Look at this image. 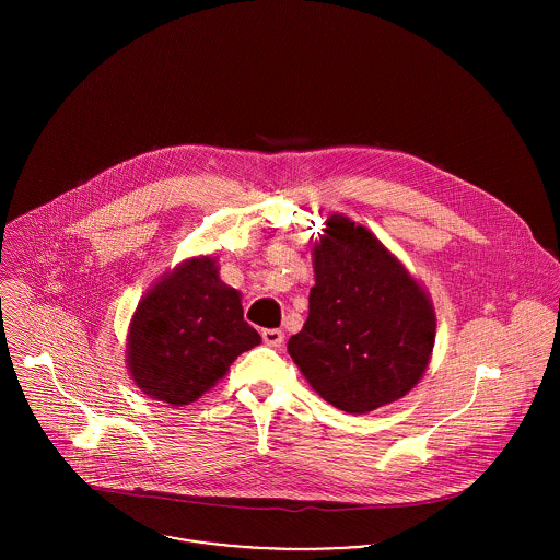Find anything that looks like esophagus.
Segmentation results:
<instances>
[{"label":"esophagus","instance_id":"1","mask_svg":"<svg viewBox=\"0 0 560 560\" xmlns=\"http://www.w3.org/2000/svg\"><path fill=\"white\" fill-rule=\"evenodd\" d=\"M262 340L269 347H280L284 342V334H282V329L269 327V329H262Z\"/></svg>","mask_w":560,"mask_h":560}]
</instances>
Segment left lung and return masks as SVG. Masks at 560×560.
I'll return each instance as SVG.
<instances>
[{"label": "left lung", "mask_w": 560, "mask_h": 560, "mask_svg": "<svg viewBox=\"0 0 560 560\" xmlns=\"http://www.w3.org/2000/svg\"><path fill=\"white\" fill-rule=\"evenodd\" d=\"M313 254L311 311L289 355L342 411L358 416L405 397L435 342L427 293L382 241L342 215L327 220Z\"/></svg>", "instance_id": "8db88e82"}]
</instances>
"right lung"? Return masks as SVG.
<instances>
[{"label":"right lung","instance_id":"obj_1","mask_svg":"<svg viewBox=\"0 0 560 560\" xmlns=\"http://www.w3.org/2000/svg\"><path fill=\"white\" fill-rule=\"evenodd\" d=\"M258 342V331L243 320L240 293L220 280L215 260L191 258L138 304L129 329V371L149 397L187 405Z\"/></svg>","mask_w":560,"mask_h":560}]
</instances>
